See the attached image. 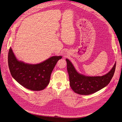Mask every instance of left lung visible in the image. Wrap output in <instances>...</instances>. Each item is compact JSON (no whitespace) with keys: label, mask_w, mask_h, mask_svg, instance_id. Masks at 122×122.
Wrapping results in <instances>:
<instances>
[{"label":"left lung","mask_w":122,"mask_h":122,"mask_svg":"<svg viewBox=\"0 0 122 122\" xmlns=\"http://www.w3.org/2000/svg\"><path fill=\"white\" fill-rule=\"evenodd\" d=\"M69 76L70 86L73 91L81 95H89L99 91L107 86L115 73L116 63L110 71L102 76H86L77 72L73 64L66 59Z\"/></svg>","instance_id":"left-lung-1"}]
</instances>
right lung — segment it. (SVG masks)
Returning a JSON list of instances; mask_svg holds the SVG:
<instances>
[{
    "mask_svg": "<svg viewBox=\"0 0 122 122\" xmlns=\"http://www.w3.org/2000/svg\"><path fill=\"white\" fill-rule=\"evenodd\" d=\"M62 56H54L39 64H30L18 60L10 48L8 62L11 74L19 84L28 89L40 91L49 84L51 73Z\"/></svg>",
    "mask_w": 122,
    "mask_h": 122,
    "instance_id": "add662e5",
    "label": "right lung"
}]
</instances>
